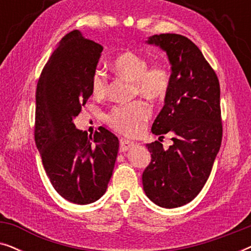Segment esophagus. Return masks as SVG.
<instances>
[{
    "label": "esophagus",
    "mask_w": 251,
    "mask_h": 251,
    "mask_svg": "<svg viewBox=\"0 0 251 251\" xmlns=\"http://www.w3.org/2000/svg\"><path fill=\"white\" fill-rule=\"evenodd\" d=\"M133 145H135L133 142H130V140L126 139H121L120 140V151H121V152H126V151L131 149Z\"/></svg>",
    "instance_id": "obj_1"
}]
</instances>
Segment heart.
Returning <instances> with one entry per match:
<instances>
[{
    "label": "heart",
    "instance_id": "b5f03b06",
    "mask_svg": "<svg viewBox=\"0 0 251 251\" xmlns=\"http://www.w3.org/2000/svg\"><path fill=\"white\" fill-rule=\"evenodd\" d=\"M150 64L142 54L126 51L113 60V70L121 76L133 81L135 94L159 100L167 96L173 84V73L164 63ZM91 90L97 98L107 95L108 80L105 73L96 70L91 76ZM151 118V108L146 102L136 100L130 104L116 105L106 114V122L122 135L137 136Z\"/></svg>",
    "mask_w": 251,
    "mask_h": 251
}]
</instances>
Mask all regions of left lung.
I'll list each match as a JSON object with an SVG mask.
<instances>
[{
  "label": "left lung",
  "instance_id": "1",
  "mask_svg": "<svg viewBox=\"0 0 251 251\" xmlns=\"http://www.w3.org/2000/svg\"><path fill=\"white\" fill-rule=\"evenodd\" d=\"M168 54L173 84L152 132L173 133L164 150L155 140L147 144L151 162L143 173V187L151 201L177 208L200 193L221 149L223 125L221 87L215 71L200 49L179 34H160L147 40Z\"/></svg>",
  "mask_w": 251,
  "mask_h": 251
}]
</instances>
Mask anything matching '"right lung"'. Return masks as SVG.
Instances as JSON below:
<instances>
[{
	"mask_svg": "<svg viewBox=\"0 0 251 251\" xmlns=\"http://www.w3.org/2000/svg\"><path fill=\"white\" fill-rule=\"evenodd\" d=\"M102 47L72 30L43 67L36 87V147L57 193L76 204L100 199L107 188L119 139L101 128L94 137L73 120L92 95L91 76Z\"/></svg>",
	"mask_w": 251,
	"mask_h": 251,
	"instance_id": "right-lung-1",
	"label": "right lung"
}]
</instances>
